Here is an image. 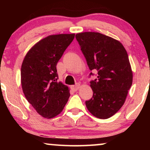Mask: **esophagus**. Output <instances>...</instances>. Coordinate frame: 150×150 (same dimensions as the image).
Instances as JSON below:
<instances>
[{"mask_svg":"<svg viewBox=\"0 0 150 150\" xmlns=\"http://www.w3.org/2000/svg\"><path fill=\"white\" fill-rule=\"evenodd\" d=\"M79 88H80V84H79V83H77L76 85L71 86V89L74 91H76L77 90L79 89Z\"/></svg>","mask_w":150,"mask_h":150,"instance_id":"obj_1","label":"esophagus"}]
</instances>
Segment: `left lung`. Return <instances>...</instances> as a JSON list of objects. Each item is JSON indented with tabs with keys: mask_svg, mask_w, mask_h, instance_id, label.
<instances>
[{
	"mask_svg": "<svg viewBox=\"0 0 150 150\" xmlns=\"http://www.w3.org/2000/svg\"><path fill=\"white\" fill-rule=\"evenodd\" d=\"M76 38L89 69L98 71V79L90 82L93 96L86 106L96 117L109 118L124 105L132 84L126 49L118 40L100 33H80Z\"/></svg>",
	"mask_w": 150,
	"mask_h": 150,
	"instance_id": "left-lung-1",
	"label": "left lung"
}]
</instances>
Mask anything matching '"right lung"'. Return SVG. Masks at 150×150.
I'll list each match as a JSON object with an SVG mask.
<instances>
[{"label":"right lung","instance_id":"right-lung-1","mask_svg":"<svg viewBox=\"0 0 150 150\" xmlns=\"http://www.w3.org/2000/svg\"><path fill=\"white\" fill-rule=\"evenodd\" d=\"M74 36L72 33L46 37L28 50L22 62V91L27 101L43 117L58 115L68 101V87L57 82V64Z\"/></svg>","mask_w":150,"mask_h":150}]
</instances>
